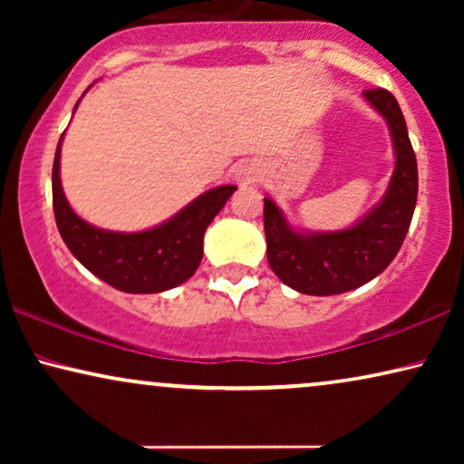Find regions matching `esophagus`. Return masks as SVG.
<instances>
[{"mask_svg": "<svg viewBox=\"0 0 464 464\" xmlns=\"http://www.w3.org/2000/svg\"><path fill=\"white\" fill-rule=\"evenodd\" d=\"M237 179L240 183H253L257 179V169L253 167V164H245V167H240L237 170Z\"/></svg>", "mask_w": 464, "mask_h": 464, "instance_id": "esophagus-1", "label": "esophagus"}]
</instances>
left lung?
<instances>
[{
	"label": "left lung",
	"mask_w": 464,
	"mask_h": 464,
	"mask_svg": "<svg viewBox=\"0 0 464 464\" xmlns=\"http://www.w3.org/2000/svg\"><path fill=\"white\" fill-rule=\"evenodd\" d=\"M363 97L386 120L395 170L384 198L359 224L335 232H297L281 208L264 198L268 264L287 287L308 295H335L376 278L401 249L418 196V167L397 99L384 88Z\"/></svg>",
	"instance_id": "1"
}]
</instances>
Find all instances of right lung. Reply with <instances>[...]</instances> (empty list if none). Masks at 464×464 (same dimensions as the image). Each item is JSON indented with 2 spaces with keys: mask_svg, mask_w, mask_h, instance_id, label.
<instances>
[{
  "mask_svg": "<svg viewBox=\"0 0 464 464\" xmlns=\"http://www.w3.org/2000/svg\"><path fill=\"white\" fill-rule=\"evenodd\" d=\"M61 141L53 164V207L56 227L75 259L101 281L126 294H160L186 283L200 266L205 230L237 186L208 189L151 230H101L69 207L61 186Z\"/></svg>",
  "mask_w": 464,
  "mask_h": 464,
  "instance_id": "1",
  "label": "right lung"
}]
</instances>
